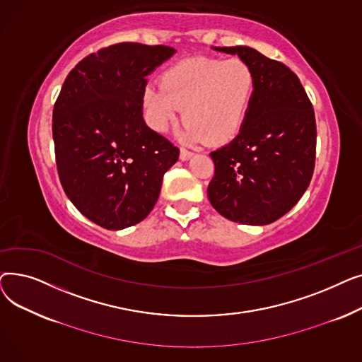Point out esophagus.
Segmentation results:
<instances>
[{
	"label": "esophagus",
	"instance_id": "obj_1",
	"mask_svg": "<svg viewBox=\"0 0 362 362\" xmlns=\"http://www.w3.org/2000/svg\"><path fill=\"white\" fill-rule=\"evenodd\" d=\"M192 156H194V152L187 151V149H183V148L180 149V160H182V161H187Z\"/></svg>",
	"mask_w": 362,
	"mask_h": 362
}]
</instances>
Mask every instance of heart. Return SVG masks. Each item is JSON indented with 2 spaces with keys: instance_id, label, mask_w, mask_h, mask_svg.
<instances>
[{
  "instance_id": "obj_1",
  "label": "heart",
  "mask_w": 362,
  "mask_h": 362,
  "mask_svg": "<svg viewBox=\"0 0 362 362\" xmlns=\"http://www.w3.org/2000/svg\"><path fill=\"white\" fill-rule=\"evenodd\" d=\"M254 95L255 76L243 60L192 57L168 67L161 85H148L144 101L157 132H167L183 108V141L221 145L242 129Z\"/></svg>"
}]
</instances>
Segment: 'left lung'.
I'll return each mask as SVG.
<instances>
[{
    "label": "left lung",
    "instance_id": "8db88e82",
    "mask_svg": "<svg viewBox=\"0 0 362 362\" xmlns=\"http://www.w3.org/2000/svg\"><path fill=\"white\" fill-rule=\"evenodd\" d=\"M238 55L255 76V95L238 136L211 152L208 199L240 224L264 226L286 214L311 182L317 127L298 76L250 47H213Z\"/></svg>",
    "mask_w": 362,
    "mask_h": 362
}]
</instances>
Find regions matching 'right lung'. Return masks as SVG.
I'll return each mask as SVG.
<instances>
[{
    "label": "right lung",
    "mask_w": 362,
    "mask_h": 362,
    "mask_svg": "<svg viewBox=\"0 0 362 362\" xmlns=\"http://www.w3.org/2000/svg\"><path fill=\"white\" fill-rule=\"evenodd\" d=\"M176 52L123 42L90 54L69 73L52 111V138L67 198L90 221L122 230L158 201L179 149L142 116L149 76Z\"/></svg>",
    "instance_id": "1"
}]
</instances>
